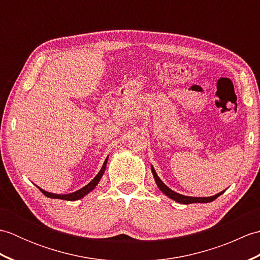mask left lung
<instances>
[{
  "instance_id": "8db88e82",
  "label": "left lung",
  "mask_w": 260,
  "mask_h": 260,
  "mask_svg": "<svg viewBox=\"0 0 260 260\" xmlns=\"http://www.w3.org/2000/svg\"><path fill=\"white\" fill-rule=\"evenodd\" d=\"M152 173L154 175V179H155V182L156 184L158 186V189L161 190L164 194H167L169 198L173 199L174 201L179 202V203H183V204H189V203H208V202H211L213 200H215L219 196H221L223 192H220L218 193V194H215L213 197H208V198H194V197H186V196H182V194H179V193H176L174 191H172L170 189V187H168L167 185H165L163 182L161 181V179L158 178L155 170H154V168L152 167Z\"/></svg>"
}]
</instances>
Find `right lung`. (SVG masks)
Listing matches in <instances>:
<instances>
[{"label":"right lung","instance_id":"right-lung-1","mask_svg":"<svg viewBox=\"0 0 260 260\" xmlns=\"http://www.w3.org/2000/svg\"><path fill=\"white\" fill-rule=\"evenodd\" d=\"M107 159H108V158L105 159V162H104V164H103V168L101 169V171H99V173L95 176V178L92 179V181H90L89 183H88L86 186L81 187L80 190L76 191V192H74V193H70V194H54V193L47 192V191H45V190L40 189V187H39V189H40V191L43 193V194H45V196L48 197V198L61 199V200H67V201L79 200V199H81L82 197H85V196L88 194V193H89L90 191H92L93 189H95V186L98 184V182L101 181V179H102V176H103V174H104V172H105V169H106Z\"/></svg>","mask_w":260,"mask_h":260}]
</instances>
